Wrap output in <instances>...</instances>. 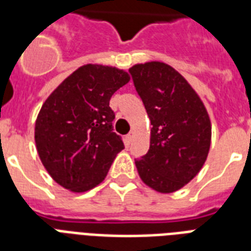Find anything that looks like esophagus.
Listing matches in <instances>:
<instances>
[{
    "label": "esophagus",
    "mask_w": 251,
    "mask_h": 251,
    "mask_svg": "<svg viewBox=\"0 0 251 251\" xmlns=\"http://www.w3.org/2000/svg\"><path fill=\"white\" fill-rule=\"evenodd\" d=\"M133 135H134V131H130V133L126 135V142H127L129 145L133 142Z\"/></svg>",
    "instance_id": "obj_1"
}]
</instances>
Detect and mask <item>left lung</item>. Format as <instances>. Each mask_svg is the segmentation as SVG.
Wrapping results in <instances>:
<instances>
[{
  "label": "left lung",
  "instance_id": "left-lung-1",
  "mask_svg": "<svg viewBox=\"0 0 251 251\" xmlns=\"http://www.w3.org/2000/svg\"><path fill=\"white\" fill-rule=\"evenodd\" d=\"M129 73L152 125L149 152L135 160L138 173L153 190L173 193L206 161L210 117L197 92L169 65L139 64Z\"/></svg>",
  "mask_w": 251,
  "mask_h": 251
}]
</instances>
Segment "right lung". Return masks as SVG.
Here are the masks:
<instances>
[{
	"label": "right lung",
	"mask_w": 251,
	"mask_h": 251,
	"mask_svg": "<svg viewBox=\"0 0 251 251\" xmlns=\"http://www.w3.org/2000/svg\"><path fill=\"white\" fill-rule=\"evenodd\" d=\"M130 80L120 69L84 65L53 91L40 109L35 142L40 160L57 183L82 193L105 178L125 149L113 131L112 95Z\"/></svg>",
	"instance_id": "1"
}]
</instances>
